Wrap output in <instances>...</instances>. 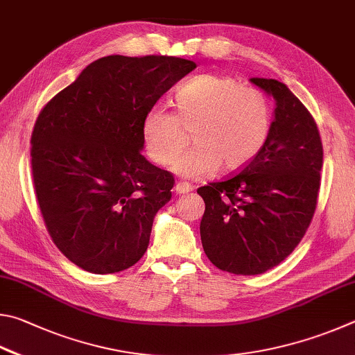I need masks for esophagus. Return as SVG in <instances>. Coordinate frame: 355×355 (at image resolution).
<instances>
[{
	"mask_svg": "<svg viewBox=\"0 0 355 355\" xmlns=\"http://www.w3.org/2000/svg\"><path fill=\"white\" fill-rule=\"evenodd\" d=\"M190 191H191L190 184L178 182L176 185H174V193H176V195H185V193H190Z\"/></svg>",
	"mask_w": 355,
	"mask_h": 355,
	"instance_id": "34e87169",
	"label": "esophagus"
}]
</instances>
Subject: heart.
<instances>
[{
  "label": "heart",
  "mask_w": 355,
  "mask_h": 355,
  "mask_svg": "<svg viewBox=\"0 0 355 355\" xmlns=\"http://www.w3.org/2000/svg\"><path fill=\"white\" fill-rule=\"evenodd\" d=\"M173 112L153 107L141 124L148 157L170 166L187 146H196L174 165L184 178H200L218 168L237 171L257 157L270 139L272 107L263 90L226 74H200L173 96Z\"/></svg>",
  "instance_id": "obj_1"
}]
</instances>
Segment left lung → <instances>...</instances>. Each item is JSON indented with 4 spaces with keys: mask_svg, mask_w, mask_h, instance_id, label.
<instances>
[{
    "mask_svg": "<svg viewBox=\"0 0 355 355\" xmlns=\"http://www.w3.org/2000/svg\"><path fill=\"white\" fill-rule=\"evenodd\" d=\"M276 99L270 139L251 164L198 189L201 241L216 268L254 276L287 259L313 220L322 143L315 118L287 85L252 78Z\"/></svg>",
    "mask_w": 355,
    "mask_h": 355,
    "instance_id": "obj_1",
    "label": "left lung"
}]
</instances>
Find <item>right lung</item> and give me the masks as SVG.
Returning <instances> with one entry per match:
<instances>
[{"instance_id":"obj_1","label":"right lung","mask_w":355,"mask_h":355,"mask_svg":"<svg viewBox=\"0 0 355 355\" xmlns=\"http://www.w3.org/2000/svg\"><path fill=\"white\" fill-rule=\"evenodd\" d=\"M196 64L174 55H107L43 105L31 168L49 237L89 272L128 270L146 252L174 176L143 157L146 112Z\"/></svg>"}]
</instances>
